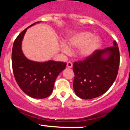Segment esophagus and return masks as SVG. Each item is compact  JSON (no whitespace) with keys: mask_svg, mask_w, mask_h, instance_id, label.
<instances>
[{"mask_svg":"<svg viewBox=\"0 0 130 130\" xmlns=\"http://www.w3.org/2000/svg\"><path fill=\"white\" fill-rule=\"evenodd\" d=\"M67 67L68 68H72V67H73V63H72V62H67Z\"/></svg>","mask_w":130,"mask_h":130,"instance_id":"obj_1","label":"esophagus"}]
</instances>
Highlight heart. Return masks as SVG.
Instances as JSON below:
<instances>
[{"mask_svg": "<svg viewBox=\"0 0 130 130\" xmlns=\"http://www.w3.org/2000/svg\"><path fill=\"white\" fill-rule=\"evenodd\" d=\"M101 39L97 35L92 36L88 31H81L71 36L68 39V44L73 48H79L78 54L81 58H86L91 56L100 47ZM60 48L65 54H69L70 49L64 42L60 43Z\"/></svg>", "mask_w": 130, "mask_h": 130, "instance_id": "heart-1", "label": "heart"}]
</instances>
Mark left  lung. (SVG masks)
Here are the masks:
<instances>
[{"label": "left lung", "instance_id": "1", "mask_svg": "<svg viewBox=\"0 0 130 130\" xmlns=\"http://www.w3.org/2000/svg\"><path fill=\"white\" fill-rule=\"evenodd\" d=\"M113 45L97 50L85 60L74 63L73 86L77 96L93 99L104 94L113 85L120 64L119 49L115 41Z\"/></svg>", "mask_w": 130, "mask_h": 130}]
</instances>
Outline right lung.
<instances>
[{
    "instance_id": "obj_1",
    "label": "right lung",
    "mask_w": 130,
    "mask_h": 130,
    "mask_svg": "<svg viewBox=\"0 0 130 130\" xmlns=\"http://www.w3.org/2000/svg\"><path fill=\"white\" fill-rule=\"evenodd\" d=\"M38 23L36 22L26 28L15 40L12 63L14 76L21 90L32 98L44 99L51 94L55 79L66 67L67 63L53 60L35 62L25 56L21 49L24 36L28 28Z\"/></svg>"
}]
</instances>
